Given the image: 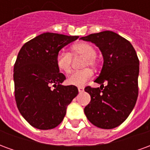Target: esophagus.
Listing matches in <instances>:
<instances>
[{
    "label": "esophagus",
    "instance_id": "1",
    "mask_svg": "<svg viewBox=\"0 0 150 150\" xmlns=\"http://www.w3.org/2000/svg\"><path fill=\"white\" fill-rule=\"evenodd\" d=\"M78 90L79 92H83V91H84V88H83V87H79Z\"/></svg>",
    "mask_w": 150,
    "mask_h": 150
}]
</instances>
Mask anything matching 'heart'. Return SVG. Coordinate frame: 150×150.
<instances>
[{"mask_svg":"<svg viewBox=\"0 0 150 150\" xmlns=\"http://www.w3.org/2000/svg\"><path fill=\"white\" fill-rule=\"evenodd\" d=\"M96 50L94 46L88 42H79L75 44L71 47V54L66 51H59L56 56V65L58 67L59 71L69 73L71 70L72 56L83 57V67L86 68L88 67H95L97 64V59H96ZM92 77V72L90 69L86 68L79 71H75L67 78V83L70 85L74 86H83L87 82L91 79Z\"/></svg>","mask_w":150,"mask_h":150,"instance_id":"heart-1","label":"heart"}]
</instances>
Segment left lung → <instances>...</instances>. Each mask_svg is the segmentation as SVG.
<instances>
[{"mask_svg":"<svg viewBox=\"0 0 150 150\" xmlns=\"http://www.w3.org/2000/svg\"><path fill=\"white\" fill-rule=\"evenodd\" d=\"M80 39L94 43L102 53L104 64L95 80L104 88L86 87L91 96L84 108L88 120L98 128L114 129L121 125L135 106L138 96L139 59L128 40L112 31L91 34Z\"/></svg>","mask_w":150,"mask_h":150,"instance_id":"8db88e82","label":"left lung"}]
</instances>
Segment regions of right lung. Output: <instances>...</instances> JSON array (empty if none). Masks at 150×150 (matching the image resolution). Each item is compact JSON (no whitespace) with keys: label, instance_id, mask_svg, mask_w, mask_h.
Here are the masks:
<instances>
[{"label":"right lung","instance_id":"1","mask_svg":"<svg viewBox=\"0 0 150 150\" xmlns=\"http://www.w3.org/2000/svg\"><path fill=\"white\" fill-rule=\"evenodd\" d=\"M78 38L44 33L25 43L18 53L13 68L15 100L21 116L36 129L57 127L78 95L75 86L62 85L66 77L56 65L59 50Z\"/></svg>","mask_w":150,"mask_h":150}]
</instances>
